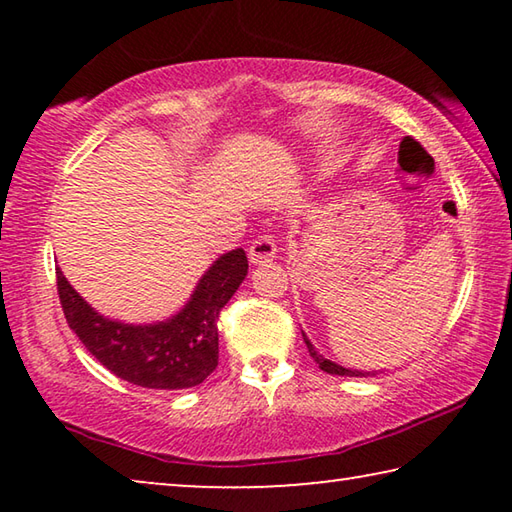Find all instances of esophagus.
<instances>
[{"label": "esophagus", "mask_w": 512, "mask_h": 512, "mask_svg": "<svg viewBox=\"0 0 512 512\" xmlns=\"http://www.w3.org/2000/svg\"><path fill=\"white\" fill-rule=\"evenodd\" d=\"M275 255H277L275 239L268 237V235L255 239L253 244H250V250H248V259H250V264H253V266L271 262V259H273Z\"/></svg>", "instance_id": "obj_1"}]
</instances>
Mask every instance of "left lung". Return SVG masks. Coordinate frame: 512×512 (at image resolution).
Segmentation results:
<instances>
[{
	"instance_id": "left-lung-1",
	"label": "left lung",
	"mask_w": 512,
	"mask_h": 512,
	"mask_svg": "<svg viewBox=\"0 0 512 512\" xmlns=\"http://www.w3.org/2000/svg\"><path fill=\"white\" fill-rule=\"evenodd\" d=\"M302 336H305V343H307V350H309V354H311V359H314V361L318 363L320 370L329 372V375H339V377H375V375H377V370H354V368L339 366V363H336V361L325 359L323 354H320V352L314 348V343H311V341L307 339L305 332H302Z\"/></svg>"
}]
</instances>
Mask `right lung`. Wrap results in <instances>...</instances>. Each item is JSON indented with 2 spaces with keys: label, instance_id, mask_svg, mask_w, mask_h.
Masks as SVG:
<instances>
[{
  "label": "right lung",
  "instance_id": "1",
  "mask_svg": "<svg viewBox=\"0 0 512 512\" xmlns=\"http://www.w3.org/2000/svg\"><path fill=\"white\" fill-rule=\"evenodd\" d=\"M248 275L244 248L216 257L176 314L158 323H124L99 314L56 268L58 298L67 325L112 375L142 388L180 391L203 384L219 366V320Z\"/></svg>",
  "mask_w": 512,
  "mask_h": 512
}]
</instances>
